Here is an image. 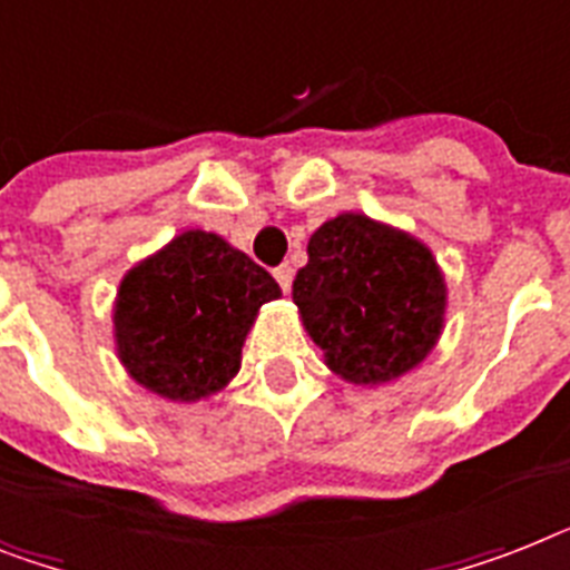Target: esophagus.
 <instances>
[{
    "instance_id": "34e87169",
    "label": "esophagus",
    "mask_w": 570,
    "mask_h": 570,
    "mask_svg": "<svg viewBox=\"0 0 570 570\" xmlns=\"http://www.w3.org/2000/svg\"><path fill=\"white\" fill-rule=\"evenodd\" d=\"M275 281L277 284H281V289H284V293H289V286H293V266H277L275 269Z\"/></svg>"
}]
</instances>
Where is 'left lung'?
<instances>
[{
    "label": "left lung",
    "instance_id": "obj_1",
    "mask_svg": "<svg viewBox=\"0 0 570 570\" xmlns=\"http://www.w3.org/2000/svg\"><path fill=\"white\" fill-rule=\"evenodd\" d=\"M307 254L293 301L333 374L377 386L433 351L448 289L428 245L363 213H340L309 237Z\"/></svg>",
    "mask_w": 570,
    "mask_h": 570
}]
</instances>
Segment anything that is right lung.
<instances>
[{"label": "right lung", "instance_id": "add662e5", "mask_svg": "<svg viewBox=\"0 0 570 570\" xmlns=\"http://www.w3.org/2000/svg\"><path fill=\"white\" fill-rule=\"evenodd\" d=\"M275 298L281 286L248 254L219 234L184 230L119 284V363L160 397H210L239 372L257 309Z\"/></svg>", "mask_w": 570, "mask_h": 570}]
</instances>
